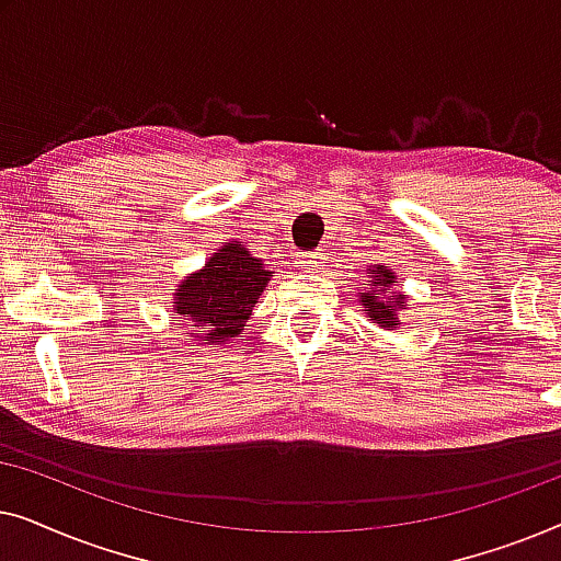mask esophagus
<instances>
[{
  "mask_svg": "<svg viewBox=\"0 0 561 561\" xmlns=\"http://www.w3.org/2000/svg\"><path fill=\"white\" fill-rule=\"evenodd\" d=\"M296 263L304 273H313V271H319L321 263H324V252H301Z\"/></svg>",
  "mask_w": 561,
  "mask_h": 561,
  "instance_id": "1",
  "label": "esophagus"
}]
</instances>
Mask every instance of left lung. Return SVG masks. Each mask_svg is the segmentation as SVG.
I'll return each mask as SVG.
<instances>
[{
  "instance_id": "left-lung-1",
  "label": "left lung",
  "mask_w": 561,
  "mask_h": 561,
  "mask_svg": "<svg viewBox=\"0 0 561 561\" xmlns=\"http://www.w3.org/2000/svg\"><path fill=\"white\" fill-rule=\"evenodd\" d=\"M367 288L359 301H363L367 317H370L373 324L378 327H396L398 321V309H403L405 298L393 290V286H398V278L386 267H375L370 271V280L365 283Z\"/></svg>"
}]
</instances>
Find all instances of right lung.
<instances>
[{"label":"right lung","instance_id":"add662e5","mask_svg":"<svg viewBox=\"0 0 561 561\" xmlns=\"http://www.w3.org/2000/svg\"><path fill=\"white\" fill-rule=\"evenodd\" d=\"M267 273L257 257L227 242L204 271L188 275L175 294V317L191 327L196 344L229 342L242 332L252 306L263 296Z\"/></svg>","mask_w":561,"mask_h":561}]
</instances>
